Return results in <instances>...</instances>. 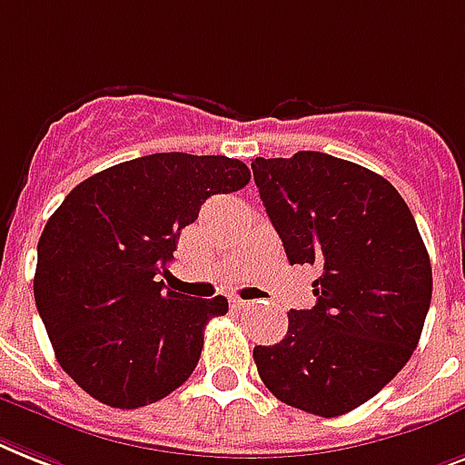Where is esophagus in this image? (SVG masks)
Returning a JSON list of instances; mask_svg holds the SVG:
<instances>
[{
    "label": "esophagus",
    "instance_id": "obj_1",
    "mask_svg": "<svg viewBox=\"0 0 465 465\" xmlns=\"http://www.w3.org/2000/svg\"><path fill=\"white\" fill-rule=\"evenodd\" d=\"M232 305L236 308V311H243V308H248V305H251V301H243V298H233Z\"/></svg>",
    "mask_w": 465,
    "mask_h": 465
}]
</instances>
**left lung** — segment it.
<instances>
[{
	"label": "left lung",
	"instance_id": "obj_1",
	"mask_svg": "<svg viewBox=\"0 0 465 465\" xmlns=\"http://www.w3.org/2000/svg\"><path fill=\"white\" fill-rule=\"evenodd\" d=\"M260 200L292 265H318V303L289 312L274 346H255L279 401L334 418L391 382L418 346L432 267L418 224L390 181L331 154L255 157Z\"/></svg>",
	"mask_w": 465,
	"mask_h": 465
}]
</instances>
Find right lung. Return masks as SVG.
<instances>
[{
	"instance_id": "obj_1",
	"label": "right lung",
	"mask_w": 465,
	"mask_h": 465,
	"mask_svg": "<svg viewBox=\"0 0 465 465\" xmlns=\"http://www.w3.org/2000/svg\"><path fill=\"white\" fill-rule=\"evenodd\" d=\"M248 181L243 162L224 154L157 153L90 176L56 207L33 292L56 361L83 391L141 409L191 377L205 324L229 303L164 289L160 274L200 205Z\"/></svg>"
}]
</instances>
